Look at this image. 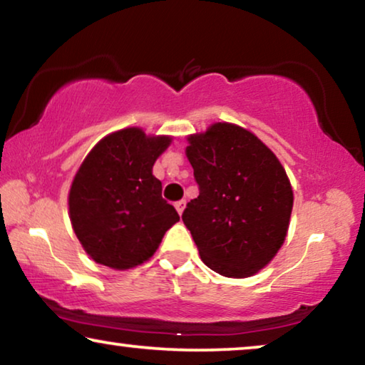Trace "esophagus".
<instances>
[{"label":"esophagus","mask_w":365,"mask_h":365,"mask_svg":"<svg viewBox=\"0 0 365 365\" xmlns=\"http://www.w3.org/2000/svg\"><path fill=\"white\" fill-rule=\"evenodd\" d=\"M185 207H187V202H185V200H180V202H175V208H177V212L180 213V215L183 213Z\"/></svg>","instance_id":"34e87169"}]
</instances>
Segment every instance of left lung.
<instances>
[{
    "mask_svg": "<svg viewBox=\"0 0 365 365\" xmlns=\"http://www.w3.org/2000/svg\"><path fill=\"white\" fill-rule=\"evenodd\" d=\"M200 195L182 215L200 258L227 278H250L283 246L292 188L278 157L243 127L217 122L187 137Z\"/></svg>",
    "mask_w": 365,
    "mask_h": 365,
    "instance_id": "obj_1",
    "label": "left lung"
}]
</instances>
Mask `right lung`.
Masks as SVG:
<instances>
[{"label": "right lung", "mask_w": 365, "mask_h": 365, "mask_svg": "<svg viewBox=\"0 0 365 365\" xmlns=\"http://www.w3.org/2000/svg\"><path fill=\"white\" fill-rule=\"evenodd\" d=\"M170 143V135L127 127L101 138L81 163L69 190V218L96 263L119 271L145 263L180 220L152 173Z\"/></svg>", "instance_id": "right-lung-1"}]
</instances>
